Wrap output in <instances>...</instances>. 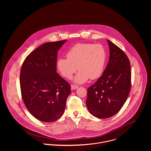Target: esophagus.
Returning a JSON list of instances; mask_svg holds the SVG:
<instances>
[{
    "label": "esophagus",
    "mask_w": 151,
    "mask_h": 151,
    "mask_svg": "<svg viewBox=\"0 0 151 151\" xmlns=\"http://www.w3.org/2000/svg\"><path fill=\"white\" fill-rule=\"evenodd\" d=\"M71 89H76L77 88H78V86H76V85H71Z\"/></svg>",
    "instance_id": "1"
}]
</instances>
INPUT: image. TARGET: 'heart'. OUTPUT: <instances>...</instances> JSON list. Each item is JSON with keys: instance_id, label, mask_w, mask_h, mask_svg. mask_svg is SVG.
I'll return each mask as SVG.
<instances>
[{"instance_id": "1", "label": "heart", "mask_w": 151, "mask_h": 151, "mask_svg": "<svg viewBox=\"0 0 151 151\" xmlns=\"http://www.w3.org/2000/svg\"><path fill=\"white\" fill-rule=\"evenodd\" d=\"M67 58H60L57 61V68L61 75L71 79L80 70L74 78V82L83 84L90 78L94 80L102 74L106 62V54L101 44L78 43L67 53Z\"/></svg>"}]
</instances>
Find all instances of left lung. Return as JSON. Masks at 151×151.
<instances>
[{"mask_svg":"<svg viewBox=\"0 0 151 151\" xmlns=\"http://www.w3.org/2000/svg\"><path fill=\"white\" fill-rule=\"evenodd\" d=\"M110 50L108 65L98 81L88 88L86 105L89 113L107 119L123 107L131 88V66L126 53L107 40Z\"/></svg>","mask_w":151,"mask_h":151,"instance_id":"8db88e82","label":"left lung"}]
</instances>
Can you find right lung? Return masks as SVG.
<instances>
[{
    "label": "right lung",
    "mask_w": 151,
    "mask_h": 151,
    "mask_svg": "<svg viewBox=\"0 0 151 151\" xmlns=\"http://www.w3.org/2000/svg\"><path fill=\"white\" fill-rule=\"evenodd\" d=\"M67 41L47 42L31 53L22 65L20 88L30 113L43 122H53L64 113L70 85L56 72L58 52Z\"/></svg>",
    "instance_id": "1"
}]
</instances>
